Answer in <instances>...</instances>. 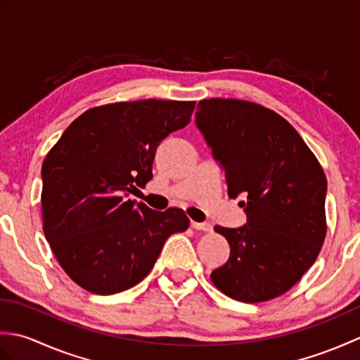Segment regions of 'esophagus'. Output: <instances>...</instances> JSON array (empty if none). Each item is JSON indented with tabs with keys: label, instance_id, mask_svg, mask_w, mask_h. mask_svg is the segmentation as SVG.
Returning a JSON list of instances; mask_svg holds the SVG:
<instances>
[{
	"label": "esophagus",
	"instance_id": "esophagus-1",
	"mask_svg": "<svg viewBox=\"0 0 360 360\" xmlns=\"http://www.w3.org/2000/svg\"><path fill=\"white\" fill-rule=\"evenodd\" d=\"M190 226H192L193 229H196V231H204V232L212 231V226L209 223H196V221H192V223H190Z\"/></svg>",
	"mask_w": 360,
	"mask_h": 360
}]
</instances>
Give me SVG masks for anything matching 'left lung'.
<instances>
[{"instance_id": "obj_1", "label": "left lung", "mask_w": 360, "mask_h": 360, "mask_svg": "<svg viewBox=\"0 0 360 360\" xmlns=\"http://www.w3.org/2000/svg\"><path fill=\"white\" fill-rule=\"evenodd\" d=\"M195 124L224 170L229 198L246 224L217 226L231 246L227 262L210 274L235 300L257 303L285 294L307 272L322 248L326 178L297 129L280 114L236 98H209Z\"/></svg>"}]
</instances>
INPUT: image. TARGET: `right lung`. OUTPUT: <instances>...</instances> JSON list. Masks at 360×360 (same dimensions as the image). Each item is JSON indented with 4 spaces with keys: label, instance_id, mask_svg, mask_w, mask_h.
<instances>
[{
    "label": "right lung",
    "instance_id": "1",
    "mask_svg": "<svg viewBox=\"0 0 360 360\" xmlns=\"http://www.w3.org/2000/svg\"><path fill=\"white\" fill-rule=\"evenodd\" d=\"M195 102H119L85 111L41 167L43 231L53 255L83 289L111 295L147 277L168 236L184 232L181 209L128 200L153 178L156 148L184 128Z\"/></svg>",
    "mask_w": 360,
    "mask_h": 360
}]
</instances>
